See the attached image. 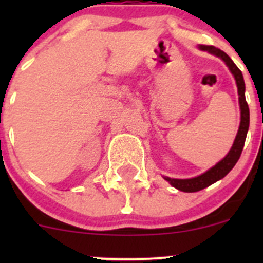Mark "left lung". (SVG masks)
Returning a JSON list of instances; mask_svg holds the SVG:
<instances>
[{"instance_id":"8db88e82","label":"left lung","mask_w":263,"mask_h":263,"mask_svg":"<svg viewBox=\"0 0 263 263\" xmlns=\"http://www.w3.org/2000/svg\"><path fill=\"white\" fill-rule=\"evenodd\" d=\"M198 49L205 50V52L210 53V54L216 55L220 60L224 61L225 65L228 66L229 71L232 72V75L234 76L235 84L238 87V97H239V108H240V123L239 128H238V134L235 136L234 142H233V146L229 150V153L225 155V158H222L221 160L217 164H215L213 168L209 169L208 172L202 173L201 176L193 177V178H187V179H177V178H169V177H163L165 181H168L177 190L183 191V192H197V191L203 190V188L209 187L213 183L220 181L221 178H224L233 168L237 164V161L239 160V156L242 154L243 146H245L247 132H248L249 127V108L248 104L246 102V85H245V79H243L242 71L235 66V63L233 62L232 58L227 54L225 52H222L221 49L216 48L213 46H198Z\"/></svg>"}]
</instances>
